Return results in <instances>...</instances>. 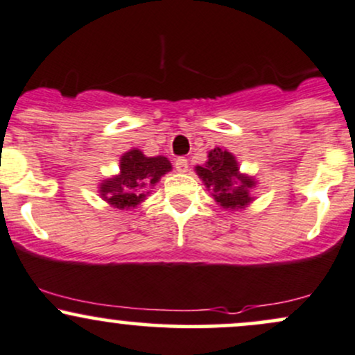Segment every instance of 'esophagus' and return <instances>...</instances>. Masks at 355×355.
I'll return each mask as SVG.
<instances>
[{"mask_svg":"<svg viewBox=\"0 0 355 355\" xmlns=\"http://www.w3.org/2000/svg\"><path fill=\"white\" fill-rule=\"evenodd\" d=\"M175 168H177V172H187V170H189V162H187V158L178 157L177 160H175Z\"/></svg>","mask_w":355,"mask_h":355,"instance_id":"esophagus-1","label":"esophagus"}]
</instances>
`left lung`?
I'll return each mask as SVG.
<instances>
[{
    "label": "left lung",
    "instance_id": "8db88e82",
    "mask_svg": "<svg viewBox=\"0 0 355 355\" xmlns=\"http://www.w3.org/2000/svg\"><path fill=\"white\" fill-rule=\"evenodd\" d=\"M197 172L205 182V185L211 187L214 197L222 207L235 209L243 207L252 200L248 189H252L254 182L250 178L239 175V166L234 155L222 148H214L209 153V162L205 166H197ZM240 181L239 186L234 183Z\"/></svg>",
    "mask_w": 355,
    "mask_h": 355
}]
</instances>
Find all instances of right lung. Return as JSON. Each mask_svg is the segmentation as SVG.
I'll list each match as a JSON object with an SVG mask.
<instances>
[{"mask_svg": "<svg viewBox=\"0 0 355 355\" xmlns=\"http://www.w3.org/2000/svg\"><path fill=\"white\" fill-rule=\"evenodd\" d=\"M172 170L165 157H145L140 150L126 152L120 160V175L100 187L101 195L116 209H130L145 198L144 190Z\"/></svg>", "mask_w": 355, "mask_h": 355, "instance_id": "add662e5", "label": "right lung"}]
</instances>
